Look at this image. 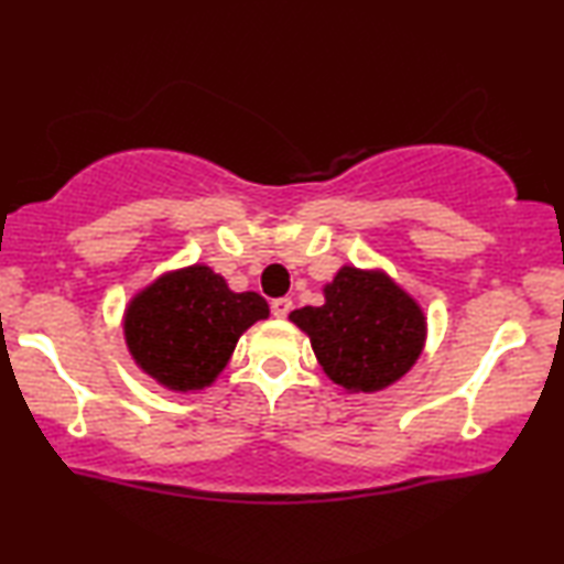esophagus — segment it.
<instances>
[{
    "label": "esophagus",
    "instance_id": "obj_1",
    "mask_svg": "<svg viewBox=\"0 0 564 564\" xmlns=\"http://www.w3.org/2000/svg\"><path fill=\"white\" fill-rule=\"evenodd\" d=\"M291 299H273L271 301V312H273V316L275 319H285V316H289V312H291Z\"/></svg>",
    "mask_w": 564,
    "mask_h": 564
}]
</instances>
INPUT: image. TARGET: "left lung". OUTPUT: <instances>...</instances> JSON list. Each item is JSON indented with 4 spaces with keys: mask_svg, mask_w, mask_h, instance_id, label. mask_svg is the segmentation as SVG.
<instances>
[{
    "mask_svg": "<svg viewBox=\"0 0 564 564\" xmlns=\"http://www.w3.org/2000/svg\"><path fill=\"white\" fill-rule=\"evenodd\" d=\"M324 372L347 391L372 393L406 376L426 337L422 308L386 273L339 268L324 304L291 312Z\"/></svg>",
    "mask_w": 564,
    "mask_h": 564,
    "instance_id": "1",
    "label": "left lung"
}]
</instances>
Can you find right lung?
<instances>
[{
    "instance_id": "right-lung-1",
    "label": "right lung",
    "mask_w": 564,
    "mask_h": 564,
    "mask_svg": "<svg viewBox=\"0 0 564 564\" xmlns=\"http://www.w3.org/2000/svg\"><path fill=\"white\" fill-rule=\"evenodd\" d=\"M268 316L256 291L235 293L206 265L165 273L130 301L124 339L134 362L171 391H199L248 327Z\"/></svg>"
}]
</instances>
